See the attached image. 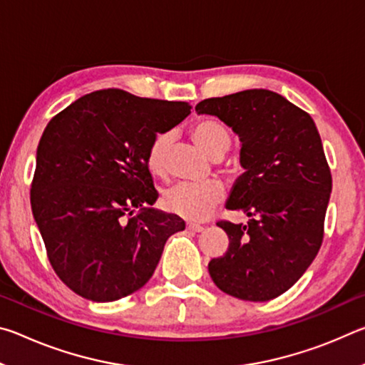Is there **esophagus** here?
I'll use <instances>...</instances> for the list:
<instances>
[{"label": "esophagus", "mask_w": 365, "mask_h": 365, "mask_svg": "<svg viewBox=\"0 0 365 365\" xmlns=\"http://www.w3.org/2000/svg\"><path fill=\"white\" fill-rule=\"evenodd\" d=\"M187 230L195 232V233H200V232L205 230V227L200 225V224H187Z\"/></svg>", "instance_id": "esophagus-1"}]
</instances>
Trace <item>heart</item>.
<instances>
[{
	"label": "heart",
	"mask_w": 365,
	"mask_h": 365,
	"mask_svg": "<svg viewBox=\"0 0 365 365\" xmlns=\"http://www.w3.org/2000/svg\"><path fill=\"white\" fill-rule=\"evenodd\" d=\"M191 137L209 156L220 159L230 150L232 133L224 122L201 119L191 127ZM172 132H159L153 138L146 153V165L154 175H164L168 170V154L172 146ZM225 200L224 185L217 180L207 183H175L165 188L160 205L165 211L187 220H202Z\"/></svg>",
	"instance_id": "obj_1"
}]
</instances>
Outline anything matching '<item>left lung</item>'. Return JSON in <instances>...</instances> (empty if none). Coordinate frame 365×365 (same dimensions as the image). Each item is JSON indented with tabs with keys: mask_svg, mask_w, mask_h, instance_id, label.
I'll return each instance as SVG.
<instances>
[{
	"mask_svg": "<svg viewBox=\"0 0 365 365\" xmlns=\"http://www.w3.org/2000/svg\"><path fill=\"white\" fill-rule=\"evenodd\" d=\"M217 115L242 141L246 169L227 201L246 225L219 220L228 235L224 256L209 275L222 292L269 301L292 288L322 246L331 174L316 123L306 110L270 90H245L196 104Z\"/></svg>",
	"mask_w": 365,
	"mask_h": 365,
	"instance_id": "obj_1",
	"label": "left lung"
}]
</instances>
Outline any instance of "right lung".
Segmentation results:
<instances>
[{"label":"right lung","instance_id":"1","mask_svg":"<svg viewBox=\"0 0 365 365\" xmlns=\"http://www.w3.org/2000/svg\"><path fill=\"white\" fill-rule=\"evenodd\" d=\"M191 113L183 101L119 88L88 93L53 117L30 188L49 264L85 299L109 302L151 279L170 235L185 228L158 200L146 153Z\"/></svg>","mask_w":365,"mask_h":365}]
</instances>
